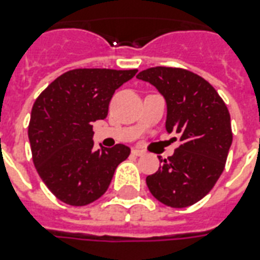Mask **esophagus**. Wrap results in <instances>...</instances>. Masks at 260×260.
Returning <instances> with one entry per match:
<instances>
[{
  "mask_svg": "<svg viewBox=\"0 0 260 260\" xmlns=\"http://www.w3.org/2000/svg\"><path fill=\"white\" fill-rule=\"evenodd\" d=\"M132 154H134L135 156H143L146 152L143 150H139V148H134V150H132Z\"/></svg>",
  "mask_w": 260,
  "mask_h": 260,
  "instance_id": "esophagus-1",
  "label": "esophagus"
}]
</instances>
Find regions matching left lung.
Listing matches in <instances>:
<instances>
[{
	"label": "left lung",
	"mask_w": 260,
	"mask_h": 260,
	"mask_svg": "<svg viewBox=\"0 0 260 260\" xmlns=\"http://www.w3.org/2000/svg\"><path fill=\"white\" fill-rule=\"evenodd\" d=\"M138 78L166 98V129L181 142L173 156L159 158L162 165L146 178L147 186L165 205H193L213 189L225 167L232 144L228 108L208 81L185 69L151 67Z\"/></svg>",
	"instance_id": "left-lung-1"
}]
</instances>
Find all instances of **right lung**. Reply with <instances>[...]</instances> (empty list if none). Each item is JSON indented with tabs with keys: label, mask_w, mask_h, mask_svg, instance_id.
<instances>
[{
	"label": "right lung",
	"mask_w": 260,
	"mask_h": 260,
	"mask_svg": "<svg viewBox=\"0 0 260 260\" xmlns=\"http://www.w3.org/2000/svg\"><path fill=\"white\" fill-rule=\"evenodd\" d=\"M138 70L74 69L36 98L28 138L42 181L67 205L85 206L105 193L129 147L94 148L93 122L108 116L109 102Z\"/></svg>",
	"instance_id": "add662e5"
}]
</instances>
